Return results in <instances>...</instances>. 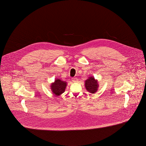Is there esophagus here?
I'll list each match as a JSON object with an SVG mask.
<instances>
[{
    "mask_svg": "<svg viewBox=\"0 0 146 146\" xmlns=\"http://www.w3.org/2000/svg\"><path fill=\"white\" fill-rule=\"evenodd\" d=\"M72 81H73V82H77V81H78L77 78H76V77L73 78H72Z\"/></svg>",
    "mask_w": 146,
    "mask_h": 146,
    "instance_id": "obj_1",
    "label": "esophagus"
}]
</instances>
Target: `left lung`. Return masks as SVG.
<instances>
[{
  "label": "left lung",
  "mask_w": 146,
  "mask_h": 146,
  "mask_svg": "<svg viewBox=\"0 0 146 146\" xmlns=\"http://www.w3.org/2000/svg\"><path fill=\"white\" fill-rule=\"evenodd\" d=\"M85 86L87 91L90 93L94 94L97 91L98 84L97 80H95L93 76H91L85 80Z\"/></svg>",
  "instance_id": "8db88e82"
}]
</instances>
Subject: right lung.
<instances>
[{
    "label": "right lung",
    "instance_id": "add662e5",
    "mask_svg": "<svg viewBox=\"0 0 146 146\" xmlns=\"http://www.w3.org/2000/svg\"><path fill=\"white\" fill-rule=\"evenodd\" d=\"M50 86L53 94L58 96L64 92L67 86V83L66 82L62 81L60 79H56L55 82L51 84Z\"/></svg>",
    "mask_w": 146,
    "mask_h": 146
}]
</instances>
